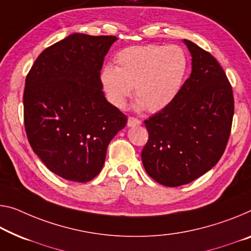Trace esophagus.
<instances>
[{"instance_id":"34e87169","label":"esophagus","mask_w":251,"mask_h":251,"mask_svg":"<svg viewBox=\"0 0 251 251\" xmlns=\"http://www.w3.org/2000/svg\"><path fill=\"white\" fill-rule=\"evenodd\" d=\"M140 125H141V121L137 118L130 117L128 119V126H140Z\"/></svg>"}]
</instances>
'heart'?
I'll return each mask as SVG.
<instances>
[{
  "label": "heart",
  "mask_w": 251,
  "mask_h": 251,
  "mask_svg": "<svg viewBox=\"0 0 251 251\" xmlns=\"http://www.w3.org/2000/svg\"><path fill=\"white\" fill-rule=\"evenodd\" d=\"M115 59L117 66L106 64L101 69L100 80L107 101L118 109L125 106L133 86L137 110L166 109L180 92L188 68L186 53L178 46H132Z\"/></svg>",
  "instance_id": "obj_1"
}]
</instances>
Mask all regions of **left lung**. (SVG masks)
Instances as JSON below:
<instances>
[{"mask_svg": "<svg viewBox=\"0 0 251 251\" xmlns=\"http://www.w3.org/2000/svg\"><path fill=\"white\" fill-rule=\"evenodd\" d=\"M192 73L172 104L145 121L148 142L141 159L164 186L199 178L217 165L230 137L234 101L225 71L210 52L184 39Z\"/></svg>", "mask_w": 251, "mask_h": 251, "instance_id": "8db88e82", "label": "left lung"}]
</instances>
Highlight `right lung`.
Returning a JSON list of instances; mask_svg holds the SVG:
<instances>
[{
    "label": "right lung",
    "mask_w": 251,
    "mask_h": 251,
    "mask_svg": "<svg viewBox=\"0 0 251 251\" xmlns=\"http://www.w3.org/2000/svg\"><path fill=\"white\" fill-rule=\"evenodd\" d=\"M114 36L73 33L42 51L25 78V126L49 171L86 183L102 171L126 115L106 101L100 73Z\"/></svg>",
    "instance_id": "1"
}]
</instances>
